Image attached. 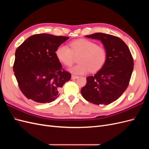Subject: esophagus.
I'll return each mask as SVG.
<instances>
[{"mask_svg": "<svg viewBox=\"0 0 149 149\" xmlns=\"http://www.w3.org/2000/svg\"><path fill=\"white\" fill-rule=\"evenodd\" d=\"M78 78V76H76V75H72L71 76V79H76V78Z\"/></svg>", "mask_w": 149, "mask_h": 149, "instance_id": "34e87169", "label": "esophagus"}]
</instances>
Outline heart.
<instances>
[{"instance_id":"heart-1","label":"heart","mask_w":149,"mask_h":149,"mask_svg":"<svg viewBox=\"0 0 149 149\" xmlns=\"http://www.w3.org/2000/svg\"><path fill=\"white\" fill-rule=\"evenodd\" d=\"M70 48L60 45L56 49V55L65 66H70L73 63L74 56H79V64L70 71L74 74H83L91 71L96 72L100 70L107 60L106 49L87 39H78L70 43Z\"/></svg>"}]
</instances>
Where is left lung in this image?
<instances>
[{
  "label": "left lung",
  "mask_w": 149,
  "mask_h": 149,
  "mask_svg": "<svg viewBox=\"0 0 149 149\" xmlns=\"http://www.w3.org/2000/svg\"><path fill=\"white\" fill-rule=\"evenodd\" d=\"M86 37L101 40L107 56L101 70L87 77L86 84L81 93L90 102L109 104L118 100L129 86L134 69L132 56L127 45L116 36L96 33Z\"/></svg>",
  "instance_id": "8db88e82"
}]
</instances>
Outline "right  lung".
<instances>
[{"mask_svg":"<svg viewBox=\"0 0 149 149\" xmlns=\"http://www.w3.org/2000/svg\"><path fill=\"white\" fill-rule=\"evenodd\" d=\"M69 38L48 33L33 35L18 47L13 70L21 91L29 100L49 103L60 96L71 75L62 68L56 49Z\"/></svg>","mask_w":149,"mask_h":149,"instance_id":"add662e5","label":"right lung"}]
</instances>
